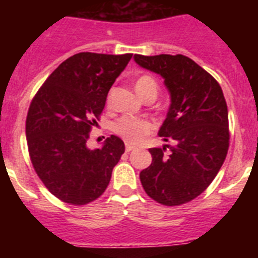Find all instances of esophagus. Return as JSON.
I'll use <instances>...</instances> for the list:
<instances>
[{
	"label": "esophagus",
	"instance_id": "34e87169",
	"mask_svg": "<svg viewBox=\"0 0 258 258\" xmlns=\"http://www.w3.org/2000/svg\"><path fill=\"white\" fill-rule=\"evenodd\" d=\"M134 149H136V147H134V146H132V145H126V146H125V151H126V152L133 151Z\"/></svg>",
	"mask_w": 258,
	"mask_h": 258
}]
</instances>
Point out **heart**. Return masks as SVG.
Returning <instances> with one entry per match:
<instances>
[{"mask_svg":"<svg viewBox=\"0 0 258 258\" xmlns=\"http://www.w3.org/2000/svg\"><path fill=\"white\" fill-rule=\"evenodd\" d=\"M136 89L141 95L146 94L150 90H156L159 89L157 83L150 76H141L137 80ZM116 133L121 136L126 142L129 143H140L142 142L146 134L154 129V124L147 118L136 117V116H122L116 121L113 126Z\"/></svg>","mask_w":258,"mask_h":258,"instance_id":"1","label":"heart"}]
</instances>
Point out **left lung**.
<instances>
[{"instance_id":"8db88e82","label":"left lung","mask_w":258,"mask_h":258,"mask_svg":"<svg viewBox=\"0 0 258 258\" xmlns=\"http://www.w3.org/2000/svg\"><path fill=\"white\" fill-rule=\"evenodd\" d=\"M134 61L164 79L170 104L159 136L174 141L149 150L152 163L140 173L141 183L157 203L181 206L208 187L226 159V101L220 84L187 56L136 54Z\"/></svg>"}]
</instances>
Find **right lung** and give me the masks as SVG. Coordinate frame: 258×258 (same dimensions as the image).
Instances as JSON below:
<instances>
[{"mask_svg": "<svg viewBox=\"0 0 258 258\" xmlns=\"http://www.w3.org/2000/svg\"><path fill=\"white\" fill-rule=\"evenodd\" d=\"M133 54L79 52L46 79L28 109L26 134L31 161L47 190L72 206H84L107 188L125 151L111 136L101 149L86 146L107 94Z\"/></svg>", "mask_w": 258, "mask_h": 258, "instance_id": "add662e5", "label": "right lung"}]
</instances>
